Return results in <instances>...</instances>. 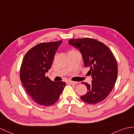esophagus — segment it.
I'll use <instances>...</instances> for the list:
<instances>
[{"instance_id":"obj_1","label":"esophagus","mask_w":134,"mask_h":134,"mask_svg":"<svg viewBox=\"0 0 134 134\" xmlns=\"http://www.w3.org/2000/svg\"><path fill=\"white\" fill-rule=\"evenodd\" d=\"M68 83H69V84H70V85H76V84H77V82H73V81H69Z\"/></svg>"}]
</instances>
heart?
<instances>
[{
	"mask_svg": "<svg viewBox=\"0 0 134 134\" xmlns=\"http://www.w3.org/2000/svg\"><path fill=\"white\" fill-rule=\"evenodd\" d=\"M73 51H74V50H73Z\"/></svg>",
	"mask_w": 134,
	"mask_h": 134,
	"instance_id": "1",
	"label": "heart"
}]
</instances>
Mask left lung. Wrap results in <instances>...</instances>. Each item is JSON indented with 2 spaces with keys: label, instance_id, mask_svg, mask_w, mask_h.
Wrapping results in <instances>:
<instances>
[{
  "label": "left lung",
  "instance_id": "8db88e82",
  "mask_svg": "<svg viewBox=\"0 0 134 134\" xmlns=\"http://www.w3.org/2000/svg\"><path fill=\"white\" fill-rule=\"evenodd\" d=\"M68 43L81 53L86 67H90L92 82L83 83L87 88L83 101L95 104L106 98L113 90L118 77V65L110 49L98 40L91 38L71 39Z\"/></svg>",
  "mask_w": 134,
  "mask_h": 134
}]
</instances>
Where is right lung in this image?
Returning <instances> with one entry per match:
<instances>
[{
    "label": "right lung",
    "mask_w": 134,
    "mask_h": 134,
    "mask_svg": "<svg viewBox=\"0 0 134 134\" xmlns=\"http://www.w3.org/2000/svg\"><path fill=\"white\" fill-rule=\"evenodd\" d=\"M62 41L42 43L28 51L22 61L20 77L28 94L38 104L49 106L59 98L66 84L53 82L45 75L50 69Z\"/></svg>",
    "instance_id": "1"
}]
</instances>
